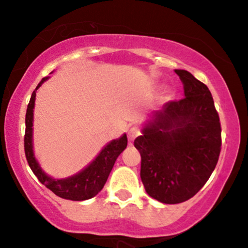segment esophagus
<instances>
[{
  "instance_id": "1",
  "label": "esophagus",
  "mask_w": 248,
  "mask_h": 248,
  "mask_svg": "<svg viewBox=\"0 0 248 248\" xmlns=\"http://www.w3.org/2000/svg\"><path fill=\"white\" fill-rule=\"evenodd\" d=\"M140 134V129L138 128V127H132V128L128 129V132H127V135H128V140L129 141H133V140L135 139V138L138 137V135Z\"/></svg>"
}]
</instances>
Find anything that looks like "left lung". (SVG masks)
Wrapping results in <instances>:
<instances>
[{
    "instance_id": "left-lung-1",
    "label": "left lung",
    "mask_w": 248,
    "mask_h": 248,
    "mask_svg": "<svg viewBox=\"0 0 248 248\" xmlns=\"http://www.w3.org/2000/svg\"><path fill=\"white\" fill-rule=\"evenodd\" d=\"M184 98L150 113L134 146L141 155L146 192L166 204L191 199L207 183L221 151V126L205 84L186 70H174Z\"/></svg>"
}]
</instances>
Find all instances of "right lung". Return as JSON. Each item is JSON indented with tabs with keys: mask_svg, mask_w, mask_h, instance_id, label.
I'll return each instance as SVG.
<instances>
[{
	"mask_svg": "<svg viewBox=\"0 0 248 248\" xmlns=\"http://www.w3.org/2000/svg\"><path fill=\"white\" fill-rule=\"evenodd\" d=\"M53 74V71L51 72ZM49 77H44L33 91L31 101L26 111V133H25V153L30 168L38 177L40 183L57 196L71 201H85L93 199L103 189L109 173L115 164L116 158L127 147V135L122 134L117 139L111 140L100 151L96 158L88 164L84 169L66 178H54L43 170L34 155L33 146V120H34V106L36 90Z\"/></svg>",
	"mask_w": 248,
	"mask_h": 248,
	"instance_id": "obj_1",
	"label": "right lung"
}]
</instances>
